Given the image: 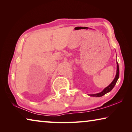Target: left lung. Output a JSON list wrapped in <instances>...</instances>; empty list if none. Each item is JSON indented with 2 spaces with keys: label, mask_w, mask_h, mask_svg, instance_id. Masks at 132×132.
Segmentation results:
<instances>
[{
  "label": "left lung",
  "mask_w": 132,
  "mask_h": 132,
  "mask_svg": "<svg viewBox=\"0 0 132 132\" xmlns=\"http://www.w3.org/2000/svg\"><path fill=\"white\" fill-rule=\"evenodd\" d=\"M119 64H118V63L117 62V75H116V76L115 77L114 80H113L112 82L109 85L108 87H106L105 88H104V90L102 91L101 93H97V94H91L90 95L92 96V97H102L105 94L111 91L112 90L113 88L114 87L115 85L116 84L117 82V80L119 79Z\"/></svg>",
  "instance_id": "obj_1"
}]
</instances>
